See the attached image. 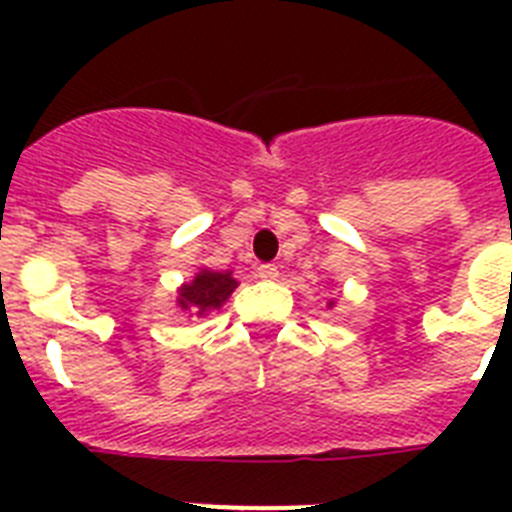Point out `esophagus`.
<instances>
[{
	"label": "esophagus",
	"mask_w": 512,
	"mask_h": 512,
	"mask_svg": "<svg viewBox=\"0 0 512 512\" xmlns=\"http://www.w3.org/2000/svg\"><path fill=\"white\" fill-rule=\"evenodd\" d=\"M257 276L263 281H273V279H279V268L273 263H263V265H257Z\"/></svg>",
	"instance_id": "esophagus-1"
}]
</instances>
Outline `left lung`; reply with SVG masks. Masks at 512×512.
Wrapping results in <instances>:
<instances>
[{
	"label": "left lung",
	"instance_id": "8db88e82",
	"mask_svg": "<svg viewBox=\"0 0 512 512\" xmlns=\"http://www.w3.org/2000/svg\"><path fill=\"white\" fill-rule=\"evenodd\" d=\"M329 305H332V303H329Z\"/></svg>",
	"mask_w": 512,
	"mask_h": 512
}]
</instances>
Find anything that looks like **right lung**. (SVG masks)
Wrapping results in <instances>:
<instances>
[{"label": "right lung", "instance_id": "right-lung-1", "mask_svg": "<svg viewBox=\"0 0 512 512\" xmlns=\"http://www.w3.org/2000/svg\"><path fill=\"white\" fill-rule=\"evenodd\" d=\"M236 289V279L231 273H217V271H201L196 273V279L191 284H185L180 289L177 303L183 311L191 313H204L209 308H220V305L231 297Z\"/></svg>", "mask_w": 512, "mask_h": 512}]
</instances>
